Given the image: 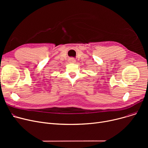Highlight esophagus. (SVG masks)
Here are the masks:
<instances>
[{
    "label": "esophagus",
    "instance_id": "esophagus-1",
    "mask_svg": "<svg viewBox=\"0 0 148 148\" xmlns=\"http://www.w3.org/2000/svg\"><path fill=\"white\" fill-rule=\"evenodd\" d=\"M69 61L70 63H75V62H76L75 59H74V58H71L69 60Z\"/></svg>",
    "mask_w": 148,
    "mask_h": 148
}]
</instances>
